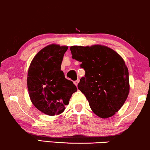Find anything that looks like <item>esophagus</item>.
Here are the masks:
<instances>
[{"mask_svg":"<svg viewBox=\"0 0 150 150\" xmlns=\"http://www.w3.org/2000/svg\"><path fill=\"white\" fill-rule=\"evenodd\" d=\"M79 82H80V80H79V79H77V80L76 81H75V82H74V83H75V85L77 86V84H78Z\"/></svg>","mask_w":150,"mask_h":150,"instance_id":"obj_1","label":"esophagus"}]
</instances>
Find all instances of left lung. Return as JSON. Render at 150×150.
Returning <instances> with one entry per match:
<instances>
[{
  "instance_id": "8db88e82",
  "label": "left lung",
  "mask_w": 150,
  "mask_h": 150,
  "mask_svg": "<svg viewBox=\"0 0 150 150\" xmlns=\"http://www.w3.org/2000/svg\"><path fill=\"white\" fill-rule=\"evenodd\" d=\"M73 59L81 62L85 75L77 87L100 118L113 116L122 107L129 93V70L122 57L108 47L72 46Z\"/></svg>"
}]
</instances>
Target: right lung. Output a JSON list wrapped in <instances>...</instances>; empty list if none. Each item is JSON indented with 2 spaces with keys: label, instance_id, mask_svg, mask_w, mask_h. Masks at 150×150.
I'll list each match as a JSON object with an SVG mask.
<instances>
[{
  "label": "right lung",
  "instance_id": "right-lung-1",
  "mask_svg": "<svg viewBox=\"0 0 150 150\" xmlns=\"http://www.w3.org/2000/svg\"><path fill=\"white\" fill-rule=\"evenodd\" d=\"M67 50V46L47 45L34 57L28 70L27 87L30 100L38 110L50 116L62 113L77 90L61 70Z\"/></svg>",
  "mask_w": 150,
  "mask_h": 150
}]
</instances>
